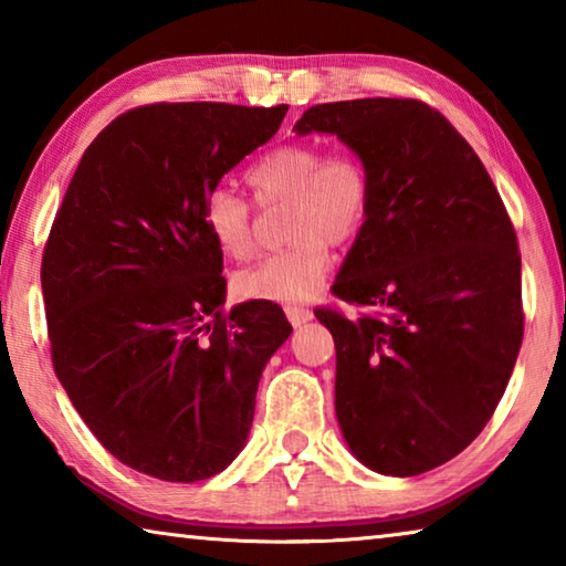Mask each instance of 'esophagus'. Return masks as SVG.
Masks as SVG:
<instances>
[{"instance_id": "obj_1", "label": "esophagus", "mask_w": 566, "mask_h": 566, "mask_svg": "<svg viewBox=\"0 0 566 566\" xmlns=\"http://www.w3.org/2000/svg\"><path fill=\"white\" fill-rule=\"evenodd\" d=\"M284 312H286V319H290L294 327H302L304 322H310L312 319V310L310 306H300V304H286L284 306Z\"/></svg>"}]
</instances>
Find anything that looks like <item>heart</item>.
Masks as SVG:
<instances>
[{
    "label": "heart",
    "instance_id": "1",
    "mask_svg": "<svg viewBox=\"0 0 566 566\" xmlns=\"http://www.w3.org/2000/svg\"><path fill=\"white\" fill-rule=\"evenodd\" d=\"M262 207L286 205L284 237L290 247L264 256L234 276L244 300L302 302L324 282L329 244L354 242L371 212L369 167L347 149H324L314 142L282 145L247 171ZM205 227L219 252L229 260H247L254 249V209L227 187H214L205 199Z\"/></svg>",
    "mask_w": 566,
    "mask_h": 566
}]
</instances>
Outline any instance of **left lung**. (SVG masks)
I'll return each mask as SVG.
<instances>
[{
	"instance_id": "obj_1",
	"label": "left lung",
	"mask_w": 566,
	"mask_h": 566,
	"mask_svg": "<svg viewBox=\"0 0 566 566\" xmlns=\"http://www.w3.org/2000/svg\"><path fill=\"white\" fill-rule=\"evenodd\" d=\"M369 167L371 212L332 294L375 312L314 314L337 347V419L361 464L415 476L474 442L522 347V256L492 177L419 99L310 107Z\"/></svg>"
}]
</instances>
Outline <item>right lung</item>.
<instances>
[{"label": "right lung", "instance_id": "right-lung-1", "mask_svg": "<svg viewBox=\"0 0 566 566\" xmlns=\"http://www.w3.org/2000/svg\"><path fill=\"white\" fill-rule=\"evenodd\" d=\"M280 107L157 102L82 155L42 254L56 379L109 454L199 482L242 452L264 364L292 334L280 304L224 310L205 199L270 142Z\"/></svg>", "mask_w": 566, "mask_h": 566}]
</instances>
